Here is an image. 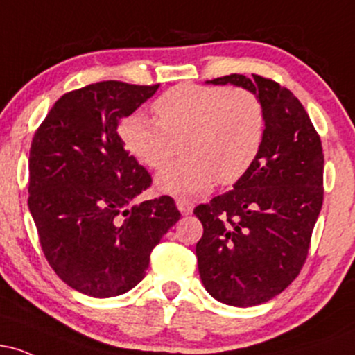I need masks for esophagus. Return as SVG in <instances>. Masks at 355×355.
<instances>
[{"mask_svg":"<svg viewBox=\"0 0 355 355\" xmlns=\"http://www.w3.org/2000/svg\"><path fill=\"white\" fill-rule=\"evenodd\" d=\"M177 207L182 215H190L191 210H193V203L187 200V198H177Z\"/></svg>","mask_w":355,"mask_h":355,"instance_id":"34e87169","label":"esophagus"}]
</instances>
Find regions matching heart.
Returning a JSON list of instances; mask_svg holds the SVG:
<instances>
[{
    "label": "heart",
    "mask_w": 355,
    "mask_h": 355,
    "mask_svg": "<svg viewBox=\"0 0 355 355\" xmlns=\"http://www.w3.org/2000/svg\"><path fill=\"white\" fill-rule=\"evenodd\" d=\"M157 120L126 116L120 137L140 164L162 170L157 189L175 197L209 193L215 182L234 185L255 165L266 141V107L247 88L182 85L153 101Z\"/></svg>",
    "instance_id": "1"
}]
</instances>
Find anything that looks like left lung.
Wrapping results in <instances>:
<instances>
[{
	"instance_id": "1",
	"label": "left lung",
	"mask_w": 355,
	"mask_h": 355,
	"mask_svg": "<svg viewBox=\"0 0 355 355\" xmlns=\"http://www.w3.org/2000/svg\"><path fill=\"white\" fill-rule=\"evenodd\" d=\"M211 83L250 89L266 107V141L255 165L234 190L193 210L203 225L197 259L207 292L252 307L279 295L302 270L324 202V153L291 89L237 73Z\"/></svg>"
}]
</instances>
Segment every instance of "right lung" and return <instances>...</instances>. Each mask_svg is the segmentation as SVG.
Returning <instances> with one entry per match:
<instances>
[{
    "mask_svg": "<svg viewBox=\"0 0 355 355\" xmlns=\"http://www.w3.org/2000/svg\"><path fill=\"white\" fill-rule=\"evenodd\" d=\"M158 87L110 80L64 93L31 141L28 207L43 254L85 295L105 299L135 287L180 218L168 195L130 207L152 177L125 150L118 121Z\"/></svg>",
    "mask_w": 355,
    "mask_h": 355,
    "instance_id": "add662e5",
    "label": "right lung"
}]
</instances>
